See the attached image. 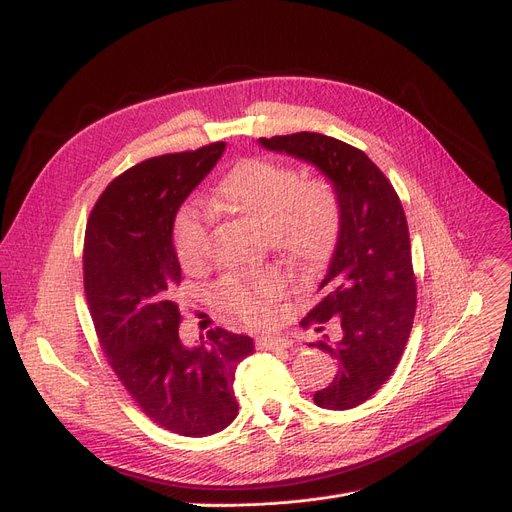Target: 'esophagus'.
Here are the masks:
<instances>
[{
	"label": "esophagus",
	"mask_w": 512,
	"mask_h": 512,
	"mask_svg": "<svg viewBox=\"0 0 512 512\" xmlns=\"http://www.w3.org/2000/svg\"><path fill=\"white\" fill-rule=\"evenodd\" d=\"M256 346L260 351H281V349H290L292 340L281 338V336H262L256 340Z\"/></svg>",
	"instance_id": "34e87169"
}]
</instances>
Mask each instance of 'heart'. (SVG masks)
Returning <instances> with one entry per match:
<instances>
[{"label":"heart","instance_id":"1","mask_svg":"<svg viewBox=\"0 0 512 512\" xmlns=\"http://www.w3.org/2000/svg\"><path fill=\"white\" fill-rule=\"evenodd\" d=\"M214 208L245 227L269 235L275 248L296 264L321 262L332 252L340 229V199L327 180H302V174L271 159H245L224 176ZM174 250L187 271H201L210 258V216L197 203H185L172 224ZM285 281L267 273L250 279L229 277L218 290L222 309L250 325L269 323Z\"/></svg>","mask_w":512,"mask_h":512}]
</instances>
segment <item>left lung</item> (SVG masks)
<instances>
[{"mask_svg":"<svg viewBox=\"0 0 512 512\" xmlns=\"http://www.w3.org/2000/svg\"><path fill=\"white\" fill-rule=\"evenodd\" d=\"M258 145L311 163L338 193V239L319 283L321 300L306 321L338 327L336 336L319 340L338 372L315 403L351 410L395 372L412 332L416 281L403 206L376 163L338 138L300 132L258 138Z\"/></svg>","mask_w":512,"mask_h":512,"instance_id":"left-lung-1","label":"left lung"}]
</instances>
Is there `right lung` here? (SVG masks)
<instances>
[{"label": "right lung", "instance_id": "1", "mask_svg": "<svg viewBox=\"0 0 512 512\" xmlns=\"http://www.w3.org/2000/svg\"><path fill=\"white\" fill-rule=\"evenodd\" d=\"M224 149L214 142L138 163L100 195L86 227L84 288L102 349L145 414L185 437L220 433L235 420V372L254 353L250 336L222 327L182 344L172 300L182 275L174 216Z\"/></svg>", "mask_w": 512, "mask_h": 512}]
</instances>
